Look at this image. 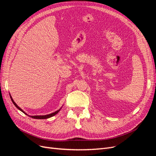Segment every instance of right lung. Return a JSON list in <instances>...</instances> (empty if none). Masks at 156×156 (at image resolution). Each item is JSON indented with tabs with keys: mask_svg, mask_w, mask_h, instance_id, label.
<instances>
[{
	"mask_svg": "<svg viewBox=\"0 0 156 156\" xmlns=\"http://www.w3.org/2000/svg\"><path fill=\"white\" fill-rule=\"evenodd\" d=\"M10 98H11V100H12V102H13V103L14 104V105H15L19 110H20L21 111H22L23 113H25V114H26V113L23 111L21 108L20 107H18L17 106V105L16 104V103L13 101V99L12 98V97H11V96H10ZM60 109L59 110H58V111H55V112H53V113H51V114H49V115H44V116H29L30 117H32V119H49V118H50V117H52V116H55V115H56L57 114V113L59 112V111H60ZM27 115V114H26Z\"/></svg>",
	"mask_w": 156,
	"mask_h": 156,
	"instance_id": "1",
	"label": "right lung"
}]
</instances>
